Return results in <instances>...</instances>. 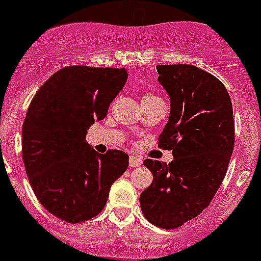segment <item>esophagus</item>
I'll use <instances>...</instances> for the list:
<instances>
[{
	"label": "esophagus",
	"mask_w": 261,
	"mask_h": 261,
	"mask_svg": "<svg viewBox=\"0 0 261 261\" xmlns=\"http://www.w3.org/2000/svg\"><path fill=\"white\" fill-rule=\"evenodd\" d=\"M142 165V159L138 155H130L129 156V166L130 167H140Z\"/></svg>",
	"instance_id": "1"
}]
</instances>
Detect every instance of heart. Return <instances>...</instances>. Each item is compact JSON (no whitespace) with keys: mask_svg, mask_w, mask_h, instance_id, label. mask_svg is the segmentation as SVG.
<instances>
[{"mask_svg":"<svg viewBox=\"0 0 261 261\" xmlns=\"http://www.w3.org/2000/svg\"><path fill=\"white\" fill-rule=\"evenodd\" d=\"M150 96H153V95H150V94H145V95L142 96V98H150Z\"/></svg>","mask_w":261,"mask_h":261,"instance_id":"obj_1","label":"heart"}]
</instances>
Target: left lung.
<instances>
[{
  "mask_svg": "<svg viewBox=\"0 0 261 261\" xmlns=\"http://www.w3.org/2000/svg\"><path fill=\"white\" fill-rule=\"evenodd\" d=\"M158 82L170 98V116L158 146L172 150L170 165L144 161L153 183L142 191L145 218L176 229L199 216L217 193L234 149V117L220 80L193 65H158Z\"/></svg>",
  "mask_w": 261,
  "mask_h": 261,
  "instance_id": "obj_1",
  "label": "left lung"
}]
</instances>
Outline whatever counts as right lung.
<instances>
[{"label":"right lung","instance_id":"obj_1","mask_svg":"<svg viewBox=\"0 0 261 261\" xmlns=\"http://www.w3.org/2000/svg\"><path fill=\"white\" fill-rule=\"evenodd\" d=\"M128 78L125 69L66 66L38 90L22 128V158L34 193L69 223L90 220L107 204L111 186L128 168V154H99L87 129L107 116Z\"/></svg>","mask_w":261,"mask_h":261}]
</instances>
